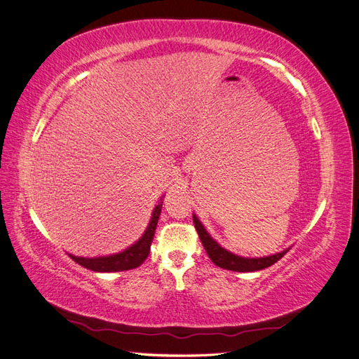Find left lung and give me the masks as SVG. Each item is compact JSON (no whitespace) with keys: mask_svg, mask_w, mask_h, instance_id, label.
<instances>
[{"mask_svg":"<svg viewBox=\"0 0 359 359\" xmlns=\"http://www.w3.org/2000/svg\"><path fill=\"white\" fill-rule=\"evenodd\" d=\"M193 223H194V227H196L198 235L203 244V248L206 250V253H208L210 259L212 260V264L224 269L238 271V273H252V271L265 269L271 265H274L277 260H280L287 253V250H285V252L273 255V256H266V257L236 256L231 252H227V250H224L220 244H217L210 236V233L205 231L203 224L199 222V219L194 214H193Z\"/></svg>","mask_w":359,"mask_h":359,"instance_id":"left-lung-1","label":"left lung"}]
</instances>
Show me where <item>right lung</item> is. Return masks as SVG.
<instances>
[{
	"mask_svg": "<svg viewBox=\"0 0 359 359\" xmlns=\"http://www.w3.org/2000/svg\"><path fill=\"white\" fill-rule=\"evenodd\" d=\"M161 205H163V201L158 205H156L153 217H151L147 231L142 236H140V240L136 241L133 245H130L127 250H124V252L111 255V256H100V257H78L73 255H69V256L74 260L76 264H79L86 269L95 271V273H116V271H127V269L137 268L139 265L144 264V260L149 255V247L154 238L157 222L161 212Z\"/></svg>",
	"mask_w": 359,
	"mask_h": 359,
	"instance_id": "right-lung-1",
	"label": "right lung"
}]
</instances>
